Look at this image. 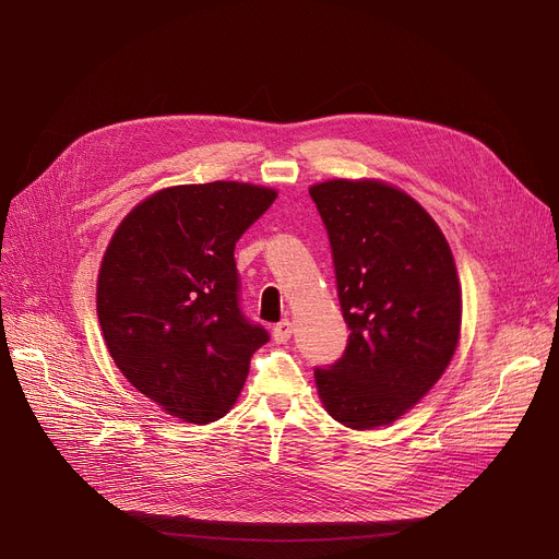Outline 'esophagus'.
<instances>
[{"label": "esophagus", "mask_w": 559, "mask_h": 559, "mask_svg": "<svg viewBox=\"0 0 559 559\" xmlns=\"http://www.w3.org/2000/svg\"><path fill=\"white\" fill-rule=\"evenodd\" d=\"M272 335H274V342H276V344H285V342L292 337V321H289V319H281L278 324L274 326Z\"/></svg>", "instance_id": "esophagus-1"}]
</instances>
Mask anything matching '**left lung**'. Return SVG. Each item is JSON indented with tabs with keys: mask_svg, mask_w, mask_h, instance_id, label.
Listing matches in <instances>:
<instances>
[{
	"mask_svg": "<svg viewBox=\"0 0 559 559\" xmlns=\"http://www.w3.org/2000/svg\"><path fill=\"white\" fill-rule=\"evenodd\" d=\"M329 230L344 356L314 369L319 399L346 428L390 426L437 383L455 354L462 289L435 219L383 181L310 188Z\"/></svg>",
	"mask_w": 559,
	"mask_h": 559,
	"instance_id": "obj_1",
	"label": "left lung"
}]
</instances>
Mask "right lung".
Here are the masks:
<instances>
[{
  "instance_id": "1",
  "label": "right lung",
  "mask_w": 559,
  "mask_h": 559,
  "mask_svg": "<svg viewBox=\"0 0 559 559\" xmlns=\"http://www.w3.org/2000/svg\"><path fill=\"white\" fill-rule=\"evenodd\" d=\"M276 190L165 188L117 226L97 281L99 326L129 383L190 424L222 419L270 333L240 308L235 242Z\"/></svg>"
}]
</instances>
